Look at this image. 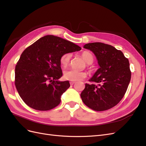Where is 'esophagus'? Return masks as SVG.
<instances>
[{
  "instance_id": "34e87169",
  "label": "esophagus",
  "mask_w": 146,
  "mask_h": 146,
  "mask_svg": "<svg viewBox=\"0 0 146 146\" xmlns=\"http://www.w3.org/2000/svg\"><path fill=\"white\" fill-rule=\"evenodd\" d=\"M75 83H76L75 82H72V81L70 82V85H73Z\"/></svg>"
}]
</instances>
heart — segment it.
<instances>
[{
	"instance_id": "b5f03b06",
	"label": "heart",
	"mask_w": 146,
	"mask_h": 146,
	"mask_svg": "<svg viewBox=\"0 0 146 146\" xmlns=\"http://www.w3.org/2000/svg\"><path fill=\"white\" fill-rule=\"evenodd\" d=\"M83 58L84 59L88 64H91L93 62V56L91 53L88 52H84L82 54ZM72 54L70 53L63 54L60 57V64L63 67H66L70 61ZM63 77L67 80L69 81H78L80 80L82 78L86 77V73L83 71H77V70H74L72 69H66L63 72Z\"/></svg>"
}]
</instances>
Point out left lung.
<instances>
[{
    "mask_svg": "<svg viewBox=\"0 0 146 146\" xmlns=\"http://www.w3.org/2000/svg\"><path fill=\"white\" fill-rule=\"evenodd\" d=\"M83 47L95 54L100 68L90 80L94 83L85 84L82 100L94 111H105L116 106L125 94L131 79L129 60L121 50L107 44L88 43Z\"/></svg>",
    "mask_w": 146,
    "mask_h": 146,
    "instance_id": "1",
    "label": "left lung"
}]
</instances>
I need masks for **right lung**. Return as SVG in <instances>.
Listing matches in <instances>:
<instances>
[{
    "label": "right lung",
    "instance_id": "obj_1",
    "mask_svg": "<svg viewBox=\"0 0 146 146\" xmlns=\"http://www.w3.org/2000/svg\"><path fill=\"white\" fill-rule=\"evenodd\" d=\"M81 48L54 35L42 37L25 48L16 66L15 83L29 107L47 111L60 104L61 95L70 86L69 81L58 80L63 76L60 57Z\"/></svg>",
    "mask_w": 146,
    "mask_h": 146
}]
</instances>
